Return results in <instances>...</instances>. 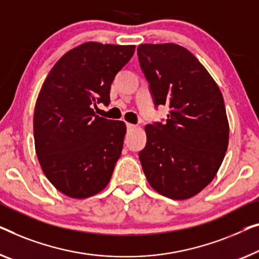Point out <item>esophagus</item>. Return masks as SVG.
<instances>
[{
    "label": "esophagus",
    "mask_w": 259,
    "mask_h": 259,
    "mask_svg": "<svg viewBox=\"0 0 259 259\" xmlns=\"http://www.w3.org/2000/svg\"><path fill=\"white\" fill-rule=\"evenodd\" d=\"M136 128H137V126L135 124H131V123H126V129H128V131H133Z\"/></svg>",
    "instance_id": "esophagus-1"
}]
</instances>
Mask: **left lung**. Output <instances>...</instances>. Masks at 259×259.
Instances as JSON below:
<instances>
[{
    "instance_id": "obj_1",
    "label": "left lung",
    "mask_w": 259,
    "mask_h": 259,
    "mask_svg": "<svg viewBox=\"0 0 259 259\" xmlns=\"http://www.w3.org/2000/svg\"><path fill=\"white\" fill-rule=\"evenodd\" d=\"M154 105H167L164 124L145 126L140 160L150 186L173 200L201 192L218 173L229 142V123L218 83L183 46L142 44L137 49Z\"/></svg>"
}]
</instances>
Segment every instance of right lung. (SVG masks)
Segmentation results:
<instances>
[{"instance_id": "right-lung-1", "label": "right lung", "mask_w": 259, "mask_h": 259, "mask_svg": "<svg viewBox=\"0 0 259 259\" xmlns=\"http://www.w3.org/2000/svg\"><path fill=\"white\" fill-rule=\"evenodd\" d=\"M135 45L87 41L57 61L45 79L33 114L34 148L46 178L63 194H98L121 156L126 126L100 117L93 107L110 102L115 75Z\"/></svg>"}]
</instances>
